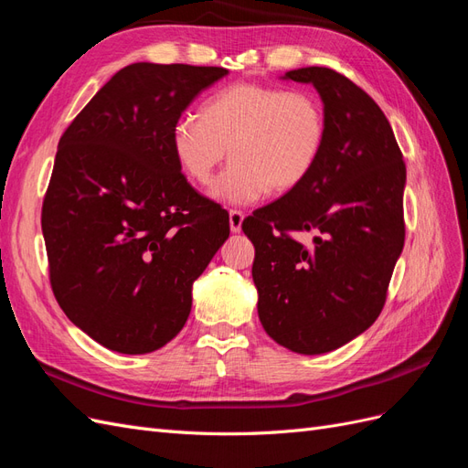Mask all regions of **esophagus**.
<instances>
[{"instance_id":"obj_1","label":"esophagus","mask_w":468,"mask_h":468,"mask_svg":"<svg viewBox=\"0 0 468 468\" xmlns=\"http://www.w3.org/2000/svg\"><path fill=\"white\" fill-rule=\"evenodd\" d=\"M229 218H230V230H232L234 234L242 230V222H244V212H242V210L232 208V210L229 212Z\"/></svg>"}]
</instances>
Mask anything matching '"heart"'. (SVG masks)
Listing matches in <instances>:
<instances>
[{
	"instance_id": "b5f03b06",
	"label": "heart",
	"mask_w": 468,
	"mask_h": 468,
	"mask_svg": "<svg viewBox=\"0 0 468 468\" xmlns=\"http://www.w3.org/2000/svg\"><path fill=\"white\" fill-rule=\"evenodd\" d=\"M199 115L176 122L174 155L183 174L207 187L230 150L232 164L215 186L217 199L230 205L299 189L328 138L322 101L303 90L232 83L208 97Z\"/></svg>"
}]
</instances>
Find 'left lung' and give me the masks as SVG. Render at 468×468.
<instances>
[{
    "label": "left lung",
    "instance_id": "left-lung-1",
    "mask_svg": "<svg viewBox=\"0 0 468 468\" xmlns=\"http://www.w3.org/2000/svg\"><path fill=\"white\" fill-rule=\"evenodd\" d=\"M313 83L328 138L299 189L242 222L256 248L258 314L275 342L303 356L346 346L378 318L404 248L406 164L385 112L330 68L291 69ZM291 231H316L308 250Z\"/></svg>",
    "mask_w": 468,
    "mask_h": 468
}]
</instances>
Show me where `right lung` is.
Listing matches in <instances>:
<instances>
[{
  "instance_id": "right-lung-1",
  "label": "right lung",
  "mask_w": 468,
  "mask_h": 468,
  "mask_svg": "<svg viewBox=\"0 0 468 468\" xmlns=\"http://www.w3.org/2000/svg\"><path fill=\"white\" fill-rule=\"evenodd\" d=\"M226 68L126 66L58 143L42 201L52 292L107 349L143 356L174 339L193 281L230 234L229 212L181 174L172 131Z\"/></svg>"
}]
</instances>
